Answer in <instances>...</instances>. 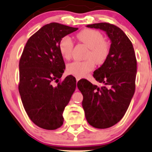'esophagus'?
Instances as JSON below:
<instances>
[{
    "instance_id": "obj_1",
    "label": "esophagus",
    "mask_w": 152,
    "mask_h": 152,
    "mask_svg": "<svg viewBox=\"0 0 152 152\" xmlns=\"http://www.w3.org/2000/svg\"><path fill=\"white\" fill-rule=\"evenodd\" d=\"M76 81H78L80 79H81V78L78 77V76H77V77H76Z\"/></svg>"
}]
</instances>
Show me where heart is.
<instances>
[{"label": "heart", "instance_id": "b5f03b06", "mask_svg": "<svg viewBox=\"0 0 152 152\" xmlns=\"http://www.w3.org/2000/svg\"><path fill=\"white\" fill-rule=\"evenodd\" d=\"M77 38L89 48L86 55V61H75L68 64L67 72L78 77H83L94 69L95 62L101 65L104 64L109 53V46L104 41V36L98 31L86 29L78 33ZM72 39L69 36H65L61 39L58 48L61 56L65 59H70L72 53Z\"/></svg>", "mask_w": 152, "mask_h": 152}]
</instances>
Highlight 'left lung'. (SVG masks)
Masks as SVG:
<instances>
[{
	"label": "left lung",
	"instance_id": "left-lung-1",
	"mask_svg": "<svg viewBox=\"0 0 152 152\" xmlns=\"http://www.w3.org/2000/svg\"><path fill=\"white\" fill-rule=\"evenodd\" d=\"M86 27L104 31L111 46L105 62L93 75L102 86L83 79L77 86L83 95L82 106L88 123L97 129L109 128L123 118L134 94L137 59L132 42L117 26L99 23Z\"/></svg>",
	"mask_w": 152,
	"mask_h": 152
}]
</instances>
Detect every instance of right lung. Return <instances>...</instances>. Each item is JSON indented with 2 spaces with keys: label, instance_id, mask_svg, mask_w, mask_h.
Instances as JSON below:
<instances>
[{
  "label": "right lung",
  "instance_id": "1",
  "mask_svg": "<svg viewBox=\"0 0 152 152\" xmlns=\"http://www.w3.org/2000/svg\"><path fill=\"white\" fill-rule=\"evenodd\" d=\"M58 23L43 26L28 40L19 61L18 90L28 117L36 125L47 130L59 128L63 113L76 87L71 75L61 83L66 69L59 50L61 39L78 30Z\"/></svg>",
  "mask_w": 152,
  "mask_h": 152
}]
</instances>
